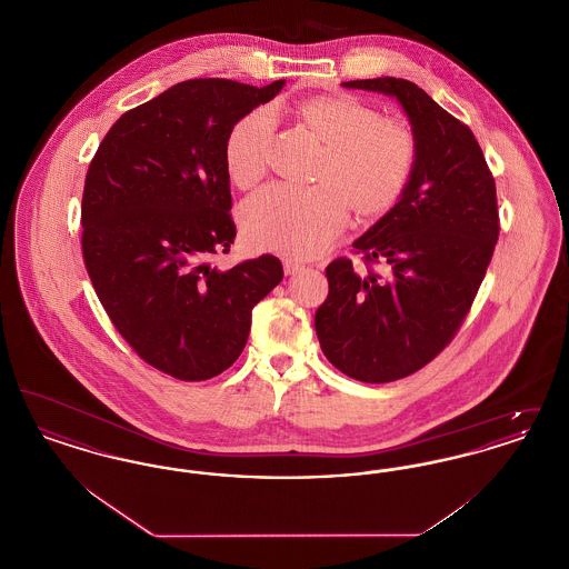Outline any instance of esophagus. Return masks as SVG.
Wrapping results in <instances>:
<instances>
[{"mask_svg":"<svg viewBox=\"0 0 569 569\" xmlns=\"http://www.w3.org/2000/svg\"><path fill=\"white\" fill-rule=\"evenodd\" d=\"M298 271H302V264L297 260H283V272L286 274H297Z\"/></svg>","mask_w":569,"mask_h":569,"instance_id":"1","label":"esophagus"}]
</instances>
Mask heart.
Here are the masks:
<instances>
[{
  "label": "heart",
  "mask_w": 569,
  "mask_h": 569,
  "mask_svg": "<svg viewBox=\"0 0 569 569\" xmlns=\"http://www.w3.org/2000/svg\"><path fill=\"white\" fill-rule=\"evenodd\" d=\"M297 119L322 142L309 190L269 186L241 207L244 241L292 258L325 251L348 219L388 213L406 193L418 160V140L401 119L379 117L350 93L316 96L297 107ZM274 117L256 109L226 138L223 162L232 186L253 188L271 156Z\"/></svg>",
  "instance_id": "obj_1"
}]
</instances>
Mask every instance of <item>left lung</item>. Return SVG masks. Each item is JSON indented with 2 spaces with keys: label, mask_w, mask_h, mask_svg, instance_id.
Here are the masks:
<instances>
[{
  "label": "left lung",
  "mask_w": 569,
  "mask_h": 569,
  "mask_svg": "<svg viewBox=\"0 0 569 569\" xmlns=\"http://www.w3.org/2000/svg\"><path fill=\"white\" fill-rule=\"evenodd\" d=\"M343 87L397 98L418 140L406 193L353 241L367 271L348 258L330 262L316 311L330 365L386 383L429 365L469 313L499 239L497 191L473 132L416 82L381 77Z\"/></svg>",
  "instance_id": "1"
}]
</instances>
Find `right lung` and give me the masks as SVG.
Wrapping results in <instances>:
<instances>
[{
    "label": "right lung",
    "mask_w": 569,
    "mask_h": 569,
    "mask_svg": "<svg viewBox=\"0 0 569 569\" xmlns=\"http://www.w3.org/2000/svg\"><path fill=\"white\" fill-rule=\"evenodd\" d=\"M286 81L177 82L123 112L100 142L82 190V258L110 322L144 362L202 381L243 352L251 309L283 279L279 258L232 269L237 226L223 147L232 126Z\"/></svg>",
    "instance_id": "right-lung-1"
}]
</instances>
